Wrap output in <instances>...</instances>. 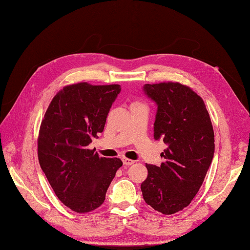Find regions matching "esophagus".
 Listing matches in <instances>:
<instances>
[{
    "label": "esophagus",
    "mask_w": 250,
    "mask_h": 250,
    "mask_svg": "<svg viewBox=\"0 0 250 250\" xmlns=\"http://www.w3.org/2000/svg\"><path fill=\"white\" fill-rule=\"evenodd\" d=\"M123 163H124V166H131V164L135 163V161L131 159H127V158H124Z\"/></svg>",
    "instance_id": "obj_1"
}]
</instances>
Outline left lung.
Instances as JSON below:
<instances>
[{"mask_svg":"<svg viewBox=\"0 0 250 250\" xmlns=\"http://www.w3.org/2000/svg\"><path fill=\"white\" fill-rule=\"evenodd\" d=\"M144 92L158 106L154 137L167 148L160 167L146 164L141 191L145 203L169 215L191 204L214 155V131L205 103L180 83H146Z\"/></svg>","mask_w":250,"mask_h":250,"instance_id":"obj_1","label":"left lung"}]
</instances>
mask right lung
<instances>
[{"label": "right lung", "mask_w": 250, "mask_h": 250, "mask_svg": "<svg viewBox=\"0 0 250 250\" xmlns=\"http://www.w3.org/2000/svg\"><path fill=\"white\" fill-rule=\"evenodd\" d=\"M120 84L64 86L53 97L38 136V159L56 196L77 213L104 203L109 185L123 162L100 157L88 145L103 132Z\"/></svg>", "instance_id": "add662e5"}]
</instances>
